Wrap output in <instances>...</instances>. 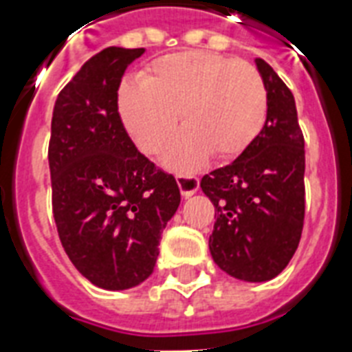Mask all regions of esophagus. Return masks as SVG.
I'll return each mask as SVG.
<instances>
[{
    "mask_svg": "<svg viewBox=\"0 0 352 352\" xmlns=\"http://www.w3.org/2000/svg\"><path fill=\"white\" fill-rule=\"evenodd\" d=\"M177 184L181 190L182 197H191L199 190V179L195 175H177Z\"/></svg>",
    "mask_w": 352,
    "mask_h": 352,
    "instance_id": "34e87169",
    "label": "esophagus"
}]
</instances>
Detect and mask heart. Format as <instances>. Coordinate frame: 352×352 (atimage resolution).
I'll use <instances>...</instances> for the list:
<instances>
[{
	"label": "heart",
	"mask_w": 352,
	"mask_h": 352,
	"mask_svg": "<svg viewBox=\"0 0 352 352\" xmlns=\"http://www.w3.org/2000/svg\"><path fill=\"white\" fill-rule=\"evenodd\" d=\"M122 124L144 153H159L177 128H186L168 148L164 162L197 170L213 153L230 161L244 153L267 119V90L253 65L206 50L159 57L144 81L119 90Z\"/></svg>",
	"instance_id": "obj_1"
}]
</instances>
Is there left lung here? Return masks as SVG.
<instances>
[{
    "label": "left lung",
    "instance_id": "1",
    "mask_svg": "<svg viewBox=\"0 0 352 352\" xmlns=\"http://www.w3.org/2000/svg\"><path fill=\"white\" fill-rule=\"evenodd\" d=\"M267 90V119L235 161L204 175L215 206L210 251L228 275L265 282L285 270L298 248L305 213V150L295 97L278 74L255 59Z\"/></svg>",
    "mask_w": 352,
    "mask_h": 352
}]
</instances>
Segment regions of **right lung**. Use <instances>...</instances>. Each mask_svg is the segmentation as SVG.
I'll return each instance as SVG.
<instances>
[{
    "instance_id": "right-lung-1",
    "label": "right lung",
    "mask_w": 352,
    "mask_h": 352,
    "mask_svg": "<svg viewBox=\"0 0 352 352\" xmlns=\"http://www.w3.org/2000/svg\"><path fill=\"white\" fill-rule=\"evenodd\" d=\"M144 48L108 47L90 57L54 104L48 164L59 241L97 287L122 291L153 273L159 241L181 204L175 177L137 150L117 90Z\"/></svg>"
}]
</instances>
